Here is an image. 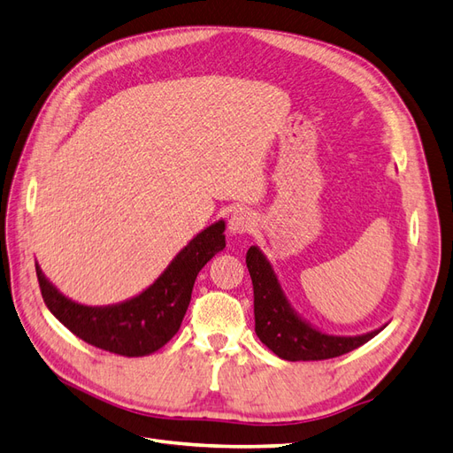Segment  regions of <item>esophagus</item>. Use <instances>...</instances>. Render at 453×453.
<instances>
[{"mask_svg": "<svg viewBox=\"0 0 453 453\" xmlns=\"http://www.w3.org/2000/svg\"><path fill=\"white\" fill-rule=\"evenodd\" d=\"M252 227H254V216L249 211H235L227 222V231L231 235L249 234Z\"/></svg>", "mask_w": 453, "mask_h": 453, "instance_id": "34e87169", "label": "esophagus"}]
</instances>
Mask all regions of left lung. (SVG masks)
I'll use <instances>...</instances> for the list:
<instances>
[{
  "label": "left lung",
  "mask_w": 453,
  "mask_h": 453,
  "mask_svg": "<svg viewBox=\"0 0 453 453\" xmlns=\"http://www.w3.org/2000/svg\"><path fill=\"white\" fill-rule=\"evenodd\" d=\"M247 268L254 288V331L275 356L287 362L342 356L365 344L385 327L356 337L323 333L296 314L277 280L273 265L258 247L249 249Z\"/></svg>",
  "instance_id": "obj_1"
}]
</instances>
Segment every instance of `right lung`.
I'll use <instances>...</instances> for the list:
<instances>
[{
    "label": "right lung",
    "mask_w": 453,
    "mask_h": 453,
    "mask_svg": "<svg viewBox=\"0 0 453 453\" xmlns=\"http://www.w3.org/2000/svg\"><path fill=\"white\" fill-rule=\"evenodd\" d=\"M226 222L218 219L196 234L145 291L109 306H86L65 296L36 264L45 306L76 337L119 356L157 352L178 333L191 303L196 275L226 249Z\"/></svg>",
    "instance_id": "obj_1"
}]
</instances>
